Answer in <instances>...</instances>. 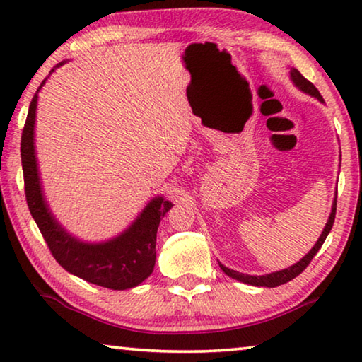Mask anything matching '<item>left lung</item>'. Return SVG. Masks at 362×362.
I'll return each mask as SVG.
<instances>
[{
  "label": "left lung",
  "mask_w": 362,
  "mask_h": 362,
  "mask_svg": "<svg viewBox=\"0 0 362 362\" xmlns=\"http://www.w3.org/2000/svg\"><path fill=\"white\" fill-rule=\"evenodd\" d=\"M290 78H292L293 85L298 88L306 94H310V96L316 98L324 103V99L321 96V93L317 91V88L313 85L311 81H308L303 75H301L297 69H290ZM335 211H337V199L334 200V205H332V211H330V216L327 220V224H325V228L322 230L321 237H319L317 242L315 244V247L311 248L310 252H308L303 258L300 259L298 263H295L293 266H290L287 269H282V271H277V272H271V274H266V276H250V274H242V272H237L234 269H229L226 266L220 263V268L223 269L224 274H228L229 277H233V279H237L244 284H248V286H257V287H277V286H282V284H286L288 281H292L297 277L298 274H301L306 269V266L311 263V259L315 258V255L319 252V248L322 247L325 237L329 235L332 226H334V221H335Z\"/></svg>",
  "instance_id": "left-lung-1"
}]
</instances>
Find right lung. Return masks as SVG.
Returning <instances> with one entry per match:
<instances>
[{
    "instance_id": "obj_1",
    "label": "right lung",
    "mask_w": 362,
    "mask_h": 362,
    "mask_svg": "<svg viewBox=\"0 0 362 362\" xmlns=\"http://www.w3.org/2000/svg\"><path fill=\"white\" fill-rule=\"evenodd\" d=\"M62 64H57L54 69L61 67ZM54 69L51 72H54ZM45 81L40 85L38 91ZM38 91L28 107L21 141L25 197L35 223L43 234L52 257L65 271L81 277L83 281L112 290H127L139 286L152 274L156 266L157 229L160 220L167 215L173 204L163 197L152 199L132 226L120 235L100 244H88L69 234L51 213L41 191L33 139Z\"/></svg>"
}]
</instances>
